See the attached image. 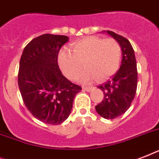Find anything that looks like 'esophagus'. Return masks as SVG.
<instances>
[{
  "instance_id": "1",
  "label": "esophagus",
  "mask_w": 159,
  "mask_h": 159,
  "mask_svg": "<svg viewBox=\"0 0 159 159\" xmlns=\"http://www.w3.org/2000/svg\"><path fill=\"white\" fill-rule=\"evenodd\" d=\"M92 88H93V87H83V88H82V89L84 90V91H87V92H91V91H92Z\"/></svg>"
}]
</instances>
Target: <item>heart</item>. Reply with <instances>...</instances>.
<instances>
[{"instance_id": "obj_1", "label": "heart", "mask_w": 159, "mask_h": 159, "mask_svg": "<svg viewBox=\"0 0 159 159\" xmlns=\"http://www.w3.org/2000/svg\"><path fill=\"white\" fill-rule=\"evenodd\" d=\"M72 51L63 48L57 56L62 72L71 80L79 77L83 69V62L87 68L81 81L85 83L92 82L96 77L98 80L107 79L120 67V45L112 38L88 36L73 43Z\"/></svg>"}]
</instances>
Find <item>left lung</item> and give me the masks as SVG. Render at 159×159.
Listing matches in <instances>:
<instances>
[{"label":"left lung","instance_id":"8db88e82","mask_svg":"<svg viewBox=\"0 0 159 159\" xmlns=\"http://www.w3.org/2000/svg\"><path fill=\"white\" fill-rule=\"evenodd\" d=\"M106 33L120 43L122 60L116 74L97 87L104 93V99L96 106V111L103 118L112 120L123 115L129 108L136 94L138 72L134 51L129 41L112 31L107 30Z\"/></svg>","mask_w":159,"mask_h":159}]
</instances>
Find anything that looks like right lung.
<instances>
[{
    "instance_id": "1",
    "label": "right lung",
    "mask_w": 159,
    "mask_h": 159,
    "mask_svg": "<svg viewBox=\"0 0 159 159\" xmlns=\"http://www.w3.org/2000/svg\"><path fill=\"white\" fill-rule=\"evenodd\" d=\"M68 39L42 34L32 39L21 55L18 73L21 97L29 111L45 124L66 120L74 97L82 90L62 74L57 63L58 52Z\"/></svg>"
}]
</instances>
